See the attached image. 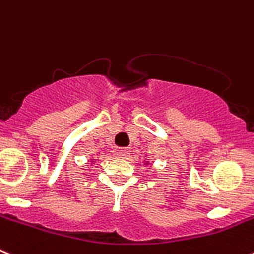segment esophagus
I'll return each mask as SVG.
<instances>
[{
  "label": "esophagus",
  "mask_w": 254,
  "mask_h": 254,
  "mask_svg": "<svg viewBox=\"0 0 254 254\" xmlns=\"http://www.w3.org/2000/svg\"><path fill=\"white\" fill-rule=\"evenodd\" d=\"M113 152L117 158H126V156H128L131 154V150L126 149V147H116Z\"/></svg>",
  "instance_id": "obj_1"
}]
</instances>
